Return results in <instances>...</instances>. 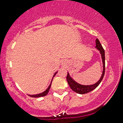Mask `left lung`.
Returning <instances> with one entry per match:
<instances>
[{
  "label": "left lung",
  "instance_id": "8db88e82",
  "mask_svg": "<svg viewBox=\"0 0 123 123\" xmlns=\"http://www.w3.org/2000/svg\"><path fill=\"white\" fill-rule=\"evenodd\" d=\"M95 42H96V48L100 51L101 55L102 56V59H103V72L100 80L93 85H91V86H83V85L79 84L77 82H76L74 80H72L70 76L68 73H67V81L68 85H69L70 87L74 92L78 93L79 94L87 93L90 92L92 91L94 89H96L99 86V84L101 83V82L103 80V77H104V73H105V51H104L103 46L101 45L100 42H99V41L98 39H96Z\"/></svg>",
  "mask_w": 123,
  "mask_h": 123
}]
</instances>
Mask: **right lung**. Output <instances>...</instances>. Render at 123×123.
Returning a JSON list of instances; mask_svg holds the SVG:
<instances>
[{
  "mask_svg": "<svg viewBox=\"0 0 123 123\" xmlns=\"http://www.w3.org/2000/svg\"><path fill=\"white\" fill-rule=\"evenodd\" d=\"M57 73V72H56V73H55V74H54L53 77L55 76V75H56V74ZM50 87H51V84H50V85L49 86V87H48V89H47V90H45V92H43V93H40V94H38V95H29L30 96H31V97H33V98H39V97H41V96H45V95H47L48 92H49V90H50Z\"/></svg>",
  "mask_w": 123,
  "mask_h": 123,
  "instance_id": "1",
  "label": "right lung"
}]
</instances>
